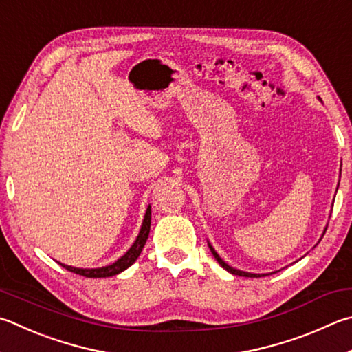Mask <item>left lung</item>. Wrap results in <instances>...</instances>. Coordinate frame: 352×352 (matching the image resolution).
I'll list each match as a JSON object with an SVG mask.
<instances>
[{
  "mask_svg": "<svg viewBox=\"0 0 352 352\" xmlns=\"http://www.w3.org/2000/svg\"><path fill=\"white\" fill-rule=\"evenodd\" d=\"M209 248H210V251H212V254H214L215 260L219 261V263H220L223 267H225V270H226L228 272L234 274V276H240V277H261V276H258V274H249V272H243V271H239V270H234V267H231V266H229V265H226L225 261H223V260L220 258V255L214 251V248H212V246L209 245Z\"/></svg>",
  "mask_w": 352,
  "mask_h": 352,
  "instance_id": "left-lung-1",
  "label": "left lung"
}]
</instances>
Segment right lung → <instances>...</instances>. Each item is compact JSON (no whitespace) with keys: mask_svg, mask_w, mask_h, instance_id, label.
<instances>
[{"mask_svg":"<svg viewBox=\"0 0 352 352\" xmlns=\"http://www.w3.org/2000/svg\"><path fill=\"white\" fill-rule=\"evenodd\" d=\"M149 231H151V206L148 208V210H146L142 231H140L135 243H133L129 251H127L123 255V257L115 261V263H112L109 266H104V267H98V270H78V267H72V266H66V265H61V266L66 267V270L70 271V272L80 274V276L89 277V278H101V277L117 276V274H120L121 271L127 270V267H129L133 263V261L138 258V255L142 254V251H143V246L146 245V240H148Z\"/></svg>","mask_w":352,"mask_h":352,"instance_id":"add662e5","label":"right lung"}]
</instances>
